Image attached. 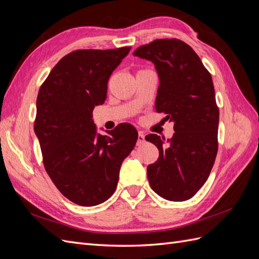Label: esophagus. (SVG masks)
<instances>
[{
  "mask_svg": "<svg viewBox=\"0 0 259 259\" xmlns=\"http://www.w3.org/2000/svg\"><path fill=\"white\" fill-rule=\"evenodd\" d=\"M145 142V135L142 132L138 133V138H137V146H140Z\"/></svg>",
  "mask_w": 259,
  "mask_h": 259,
  "instance_id": "34e87169",
  "label": "esophagus"
}]
</instances>
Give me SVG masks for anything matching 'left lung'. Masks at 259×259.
Returning <instances> with one entry per match:
<instances>
[{
  "mask_svg": "<svg viewBox=\"0 0 259 259\" xmlns=\"http://www.w3.org/2000/svg\"><path fill=\"white\" fill-rule=\"evenodd\" d=\"M133 55L154 64L160 80L155 110L174 122L166 144L155 134L146 136L159 149L158 161L147 167L149 184L163 199L189 200L207 180L218 150L219 110L210 73L177 38L155 40Z\"/></svg>",
  "mask_w": 259,
  "mask_h": 259,
  "instance_id": "1",
  "label": "left lung"
}]
</instances>
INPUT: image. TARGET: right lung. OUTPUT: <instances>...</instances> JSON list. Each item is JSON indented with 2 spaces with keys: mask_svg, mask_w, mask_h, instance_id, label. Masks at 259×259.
I'll use <instances>...</instances> for the list:
<instances>
[{
  "mask_svg": "<svg viewBox=\"0 0 259 259\" xmlns=\"http://www.w3.org/2000/svg\"><path fill=\"white\" fill-rule=\"evenodd\" d=\"M131 48L77 50L62 57L41 85L34 133L44 167L57 189L81 206L107 201L121 164L134 149L136 128L122 123L97 134L93 110L107 98V84Z\"/></svg>",
  "mask_w": 259,
  "mask_h": 259,
  "instance_id": "obj_1",
  "label": "right lung"
}]
</instances>
